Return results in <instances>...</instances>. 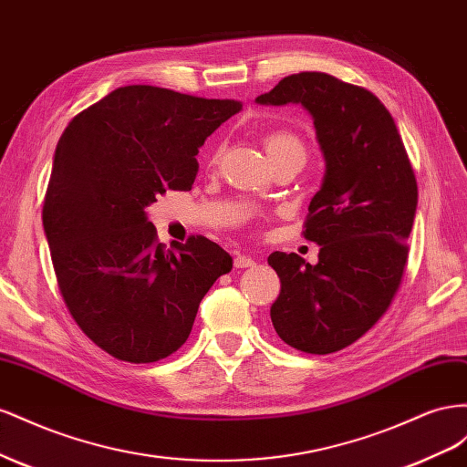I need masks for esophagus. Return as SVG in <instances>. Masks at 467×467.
<instances>
[{
  "instance_id": "34e87169",
  "label": "esophagus",
  "mask_w": 467,
  "mask_h": 467,
  "mask_svg": "<svg viewBox=\"0 0 467 467\" xmlns=\"http://www.w3.org/2000/svg\"><path fill=\"white\" fill-rule=\"evenodd\" d=\"M252 265H256V260L252 256H246V254L234 256V268H252Z\"/></svg>"
}]
</instances>
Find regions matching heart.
<instances>
[{
  "instance_id": "1",
  "label": "heart",
  "mask_w": 467,
  "mask_h": 467,
  "mask_svg": "<svg viewBox=\"0 0 467 467\" xmlns=\"http://www.w3.org/2000/svg\"><path fill=\"white\" fill-rule=\"evenodd\" d=\"M265 152H268L270 160L282 158V156H299L305 160V146L296 132L285 130V129H275L270 130L268 135L264 137ZM219 150L213 152V162H217Z\"/></svg>"
}]
</instances>
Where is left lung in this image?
Instances as JSON below:
<instances>
[{"label":"left lung","mask_w":467,"mask_h":467,"mask_svg":"<svg viewBox=\"0 0 467 467\" xmlns=\"http://www.w3.org/2000/svg\"><path fill=\"white\" fill-rule=\"evenodd\" d=\"M296 103L313 119L325 158L305 238L318 262L274 252L282 291L270 317L277 337L307 354L346 348L388 311L409 256L417 180L393 117L374 93L323 72L284 78L256 98Z\"/></svg>","instance_id":"obj_1"}]
</instances>
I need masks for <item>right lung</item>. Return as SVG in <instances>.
I'll use <instances>...</instances> for the list:
<instances>
[{"mask_svg": "<svg viewBox=\"0 0 467 467\" xmlns=\"http://www.w3.org/2000/svg\"><path fill=\"white\" fill-rule=\"evenodd\" d=\"M236 99L125 86L78 113L52 160L43 224L62 297L101 350L149 364L188 340L199 303L233 258L205 236L168 250L146 207L188 192L197 152Z\"/></svg>", "mask_w": 467, "mask_h": 467, "instance_id": "add662e5", "label": "right lung"}]
</instances>
